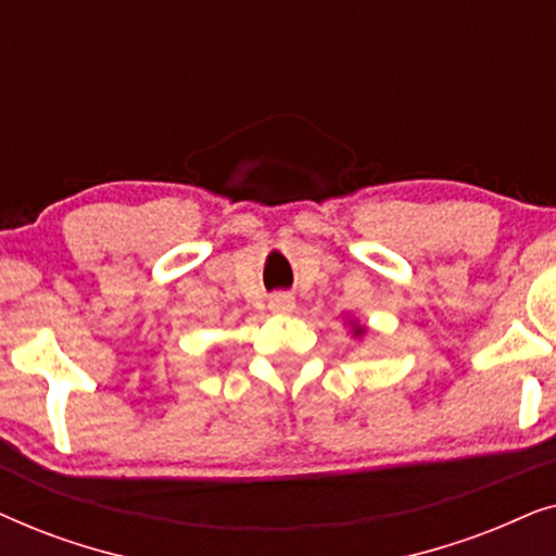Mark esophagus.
I'll use <instances>...</instances> for the list:
<instances>
[{"label":"esophagus","instance_id":"obj_1","mask_svg":"<svg viewBox=\"0 0 556 556\" xmlns=\"http://www.w3.org/2000/svg\"><path fill=\"white\" fill-rule=\"evenodd\" d=\"M268 308L273 311V314H291V311L295 308V301L291 293H273L270 301H268Z\"/></svg>","mask_w":556,"mask_h":556}]
</instances>
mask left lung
Segmentation results:
<instances>
[{
	"mask_svg": "<svg viewBox=\"0 0 556 556\" xmlns=\"http://www.w3.org/2000/svg\"><path fill=\"white\" fill-rule=\"evenodd\" d=\"M364 333V326H359V324H354V337H362Z\"/></svg>",
	"mask_w": 556,
	"mask_h": 556,
	"instance_id": "8db88e82",
	"label": "left lung"
}]
</instances>
